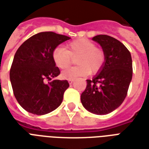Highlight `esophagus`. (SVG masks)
<instances>
[{"label": "esophagus", "mask_w": 149, "mask_h": 149, "mask_svg": "<svg viewBox=\"0 0 149 149\" xmlns=\"http://www.w3.org/2000/svg\"><path fill=\"white\" fill-rule=\"evenodd\" d=\"M73 81H74V80H68V83L70 84H72L73 83Z\"/></svg>", "instance_id": "34e87169"}]
</instances>
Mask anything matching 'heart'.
Segmentation results:
<instances>
[{
  "instance_id": "heart-1",
  "label": "heart",
  "mask_w": 149,
  "mask_h": 149,
  "mask_svg": "<svg viewBox=\"0 0 149 149\" xmlns=\"http://www.w3.org/2000/svg\"><path fill=\"white\" fill-rule=\"evenodd\" d=\"M52 61L57 68L64 69L71 65L72 58H76L77 67L62 72L61 77L67 80H75L85 77L89 72L95 74L100 71L105 62L103 49L96 47L95 43L85 38L75 40L63 48H56L52 53Z\"/></svg>"
}]
</instances>
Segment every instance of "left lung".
Here are the masks:
<instances>
[{
	"instance_id": "1",
	"label": "left lung",
	"mask_w": 149,
	"mask_h": 149,
	"mask_svg": "<svg viewBox=\"0 0 149 149\" xmlns=\"http://www.w3.org/2000/svg\"><path fill=\"white\" fill-rule=\"evenodd\" d=\"M105 53V62L81 96L88 112L104 115L117 109L125 100L132 77L131 53L120 41L108 35L93 38Z\"/></svg>"
}]
</instances>
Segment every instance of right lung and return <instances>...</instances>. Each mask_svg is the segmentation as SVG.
<instances>
[{
	"label": "right lung",
	"instance_id": "add662e5",
	"mask_svg": "<svg viewBox=\"0 0 149 149\" xmlns=\"http://www.w3.org/2000/svg\"><path fill=\"white\" fill-rule=\"evenodd\" d=\"M70 37L42 32L26 40L16 52L9 77L16 99L27 112L45 115L60 106L68 81L46 80L61 72L52 61V51Z\"/></svg>",
	"mask_w": 149,
	"mask_h": 149
}]
</instances>
